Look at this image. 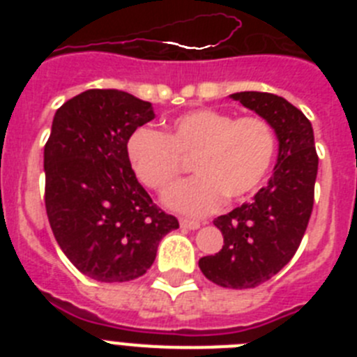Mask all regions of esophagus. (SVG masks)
Listing matches in <instances>:
<instances>
[{"label": "esophagus", "mask_w": 357, "mask_h": 357, "mask_svg": "<svg viewBox=\"0 0 357 357\" xmlns=\"http://www.w3.org/2000/svg\"><path fill=\"white\" fill-rule=\"evenodd\" d=\"M202 223L197 222V220H188V218H182L181 220V227H184V229H189V230H197L200 229Z\"/></svg>", "instance_id": "esophagus-1"}]
</instances>
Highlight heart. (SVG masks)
<instances>
[{
	"mask_svg": "<svg viewBox=\"0 0 357 357\" xmlns=\"http://www.w3.org/2000/svg\"><path fill=\"white\" fill-rule=\"evenodd\" d=\"M272 127L261 118H239L213 109L189 110L172 119L166 134L137 128L127 141L135 178L153 191L168 188L191 159L198 176L169 188L164 206L184 214H207L223 197L238 202L263 184L275 157Z\"/></svg>",
	"mask_w": 357,
	"mask_h": 357,
	"instance_id": "heart-1",
	"label": "heart"
}]
</instances>
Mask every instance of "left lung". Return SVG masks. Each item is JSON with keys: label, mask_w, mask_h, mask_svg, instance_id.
I'll list each match as a JSON object with an SVG mask.
<instances>
[{"label": "left lung", "mask_w": 357, "mask_h": 357, "mask_svg": "<svg viewBox=\"0 0 357 357\" xmlns=\"http://www.w3.org/2000/svg\"><path fill=\"white\" fill-rule=\"evenodd\" d=\"M230 98L273 128L279 153L268 184L248 204L214 220L223 247L198 266L214 284L247 289L279 273L301 245L313 211L318 155L311 121L288 100L257 91Z\"/></svg>", "instance_id": "left-lung-1"}]
</instances>
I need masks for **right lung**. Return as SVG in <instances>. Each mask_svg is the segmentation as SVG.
<instances>
[{
  "label": "right lung",
  "mask_w": 357,
  "mask_h": 357,
  "mask_svg": "<svg viewBox=\"0 0 357 357\" xmlns=\"http://www.w3.org/2000/svg\"><path fill=\"white\" fill-rule=\"evenodd\" d=\"M153 118L150 102L116 89L84 91L53 116L44 146L50 225L68 259L100 282L144 275L160 239L178 229L127 160L128 137Z\"/></svg>",
  "instance_id": "obj_1"
}]
</instances>
